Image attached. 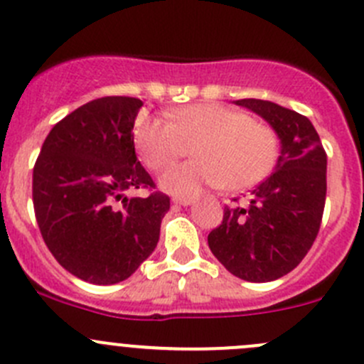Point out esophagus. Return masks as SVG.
I'll return each mask as SVG.
<instances>
[{"label": "esophagus", "instance_id": "34e87169", "mask_svg": "<svg viewBox=\"0 0 364 364\" xmlns=\"http://www.w3.org/2000/svg\"><path fill=\"white\" fill-rule=\"evenodd\" d=\"M172 203L179 204V205H192L193 203H196V199H192V197H174V199H172Z\"/></svg>", "mask_w": 364, "mask_h": 364}]
</instances>
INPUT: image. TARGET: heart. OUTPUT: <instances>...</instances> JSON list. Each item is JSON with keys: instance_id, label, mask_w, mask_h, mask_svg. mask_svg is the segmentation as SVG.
I'll list each match as a JSON object with an SVG mask.
<instances>
[{"instance_id": "b5f03b06", "label": "heart", "mask_w": 364, "mask_h": 364, "mask_svg": "<svg viewBox=\"0 0 364 364\" xmlns=\"http://www.w3.org/2000/svg\"><path fill=\"white\" fill-rule=\"evenodd\" d=\"M174 123L141 119L135 142L148 167H167L193 148L190 164L160 176V186L178 197H193L208 186L243 190L266 178L278 160V137L269 127L218 104L190 105L174 112Z\"/></svg>"}]
</instances>
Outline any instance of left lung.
Instances as JSON below:
<instances>
[{
	"label": "left lung",
	"instance_id": "8db88e82",
	"mask_svg": "<svg viewBox=\"0 0 364 364\" xmlns=\"http://www.w3.org/2000/svg\"><path fill=\"white\" fill-rule=\"evenodd\" d=\"M234 104L273 128L280 156L273 174L252 190L248 205L223 209L208 245L229 273L262 284L291 273L314 245L324 213L328 156L311 121L299 112L255 98Z\"/></svg>",
	"mask_w": 364,
	"mask_h": 364
}]
</instances>
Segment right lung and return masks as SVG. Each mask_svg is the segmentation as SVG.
I'll return each mask as SVG.
<instances>
[{"instance_id": "add662e5", "label": "right lung", "mask_w": 364, "mask_h": 364, "mask_svg": "<svg viewBox=\"0 0 364 364\" xmlns=\"http://www.w3.org/2000/svg\"><path fill=\"white\" fill-rule=\"evenodd\" d=\"M142 102L104 97L54 124L33 168V205L54 259L73 277L97 285L127 280L155 252L171 208L137 160L134 123Z\"/></svg>"}]
</instances>
